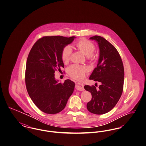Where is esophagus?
<instances>
[{
  "label": "esophagus",
  "instance_id": "esophagus-1",
  "mask_svg": "<svg viewBox=\"0 0 146 146\" xmlns=\"http://www.w3.org/2000/svg\"><path fill=\"white\" fill-rule=\"evenodd\" d=\"M75 88L80 91H83L84 90V84L81 83H76L75 84Z\"/></svg>",
  "mask_w": 146,
  "mask_h": 146
}]
</instances>
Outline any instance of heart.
<instances>
[{
	"mask_svg": "<svg viewBox=\"0 0 146 146\" xmlns=\"http://www.w3.org/2000/svg\"><path fill=\"white\" fill-rule=\"evenodd\" d=\"M76 46L87 57L89 58L93 57L92 54L95 50V46L90 41L85 39H82L76 43ZM72 52V49L71 46L67 45L65 46L62 49V62L65 64L69 62ZM88 71V68L87 67L81 66L78 64H73L68 68V73L71 77L78 80L83 79L85 75V73Z\"/></svg>",
	"mask_w": 146,
	"mask_h": 146,
	"instance_id": "b5f03b06",
	"label": "heart"
}]
</instances>
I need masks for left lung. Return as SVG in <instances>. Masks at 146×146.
I'll use <instances>...</instances> for the list:
<instances>
[{
	"label": "left lung",
	"instance_id": "8db88e82",
	"mask_svg": "<svg viewBox=\"0 0 146 146\" xmlns=\"http://www.w3.org/2000/svg\"><path fill=\"white\" fill-rule=\"evenodd\" d=\"M90 39L97 42L100 56L97 67L94 68L89 79L101 84L98 89L94 86H84V89L92 96L91 101L87 104V108L92 113L103 115L111 110L121 96L124 66L119 53L112 44L100 36H94Z\"/></svg>",
	"mask_w": 146,
	"mask_h": 146
}]
</instances>
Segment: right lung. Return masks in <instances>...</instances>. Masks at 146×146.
<instances>
[{
    "instance_id": "right-lung-1",
    "label": "right lung",
    "mask_w": 146,
    "mask_h": 146,
    "mask_svg": "<svg viewBox=\"0 0 146 146\" xmlns=\"http://www.w3.org/2000/svg\"><path fill=\"white\" fill-rule=\"evenodd\" d=\"M75 36H44L36 41L27 58L25 73L27 90L40 110L56 114L66 106L74 91L75 83L66 80L63 84L55 79V71L64 67L62 52Z\"/></svg>"
}]
</instances>
